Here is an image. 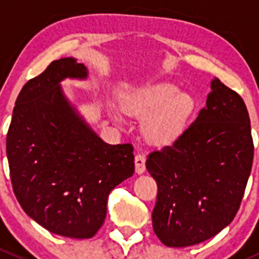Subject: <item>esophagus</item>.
<instances>
[{"mask_svg":"<svg viewBox=\"0 0 259 259\" xmlns=\"http://www.w3.org/2000/svg\"><path fill=\"white\" fill-rule=\"evenodd\" d=\"M135 171L138 174H142L145 171V156L143 154L135 155Z\"/></svg>","mask_w":259,"mask_h":259,"instance_id":"esophagus-1","label":"esophagus"}]
</instances>
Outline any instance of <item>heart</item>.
Returning <instances> with one entry per match:
<instances>
[{
  "label": "heart",
  "instance_id": "heart-1",
  "mask_svg": "<svg viewBox=\"0 0 259 259\" xmlns=\"http://www.w3.org/2000/svg\"><path fill=\"white\" fill-rule=\"evenodd\" d=\"M194 108L192 95L179 93L176 85L166 82L146 88L125 103L126 113L139 117L148 116L143 122V134L149 143L155 145L176 140Z\"/></svg>",
  "mask_w": 259,
  "mask_h": 259
}]
</instances>
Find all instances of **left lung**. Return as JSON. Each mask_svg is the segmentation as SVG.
I'll return each mask as SVG.
<instances>
[{"mask_svg": "<svg viewBox=\"0 0 259 259\" xmlns=\"http://www.w3.org/2000/svg\"><path fill=\"white\" fill-rule=\"evenodd\" d=\"M210 89L194 122L146 159L158 184L153 228L168 247L198 244L231 224L252 169L254 146L244 101L219 79Z\"/></svg>", "mask_w": 259, "mask_h": 259, "instance_id": "1", "label": "left lung"}]
</instances>
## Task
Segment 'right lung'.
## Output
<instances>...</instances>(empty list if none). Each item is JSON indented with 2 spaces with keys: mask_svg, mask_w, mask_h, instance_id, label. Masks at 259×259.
I'll return each mask as SVG.
<instances>
[{
  "mask_svg": "<svg viewBox=\"0 0 259 259\" xmlns=\"http://www.w3.org/2000/svg\"><path fill=\"white\" fill-rule=\"evenodd\" d=\"M86 79L72 57L52 61L20 91L6 139L18 203L51 233L91 238L106 217L109 194L134 174L132 144L104 143L70 105L60 82Z\"/></svg>",
  "mask_w": 259,
  "mask_h": 259,
  "instance_id": "1",
  "label": "right lung"
}]
</instances>
